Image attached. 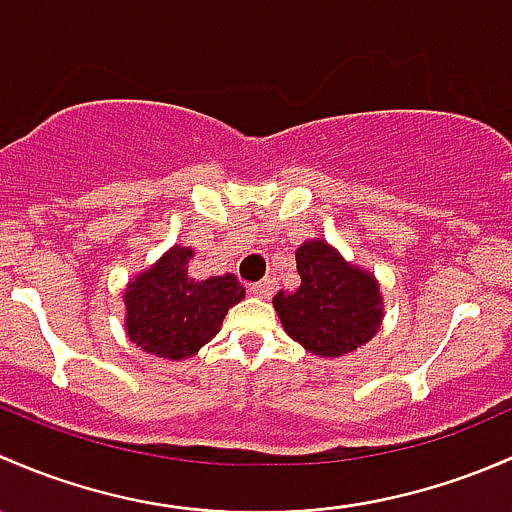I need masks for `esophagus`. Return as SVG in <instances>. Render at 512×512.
Here are the masks:
<instances>
[{
	"mask_svg": "<svg viewBox=\"0 0 512 512\" xmlns=\"http://www.w3.org/2000/svg\"><path fill=\"white\" fill-rule=\"evenodd\" d=\"M276 288H278L276 278H263L261 283H254V286H251V293H254L256 298H268V295L276 293Z\"/></svg>",
	"mask_w": 512,
	"mask_h": 512,
	"instance_id": "34e87169",
	"label": "esophagus"
}]
</instances>
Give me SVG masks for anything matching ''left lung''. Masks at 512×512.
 <instances>
[{"label": "left lung", "instance_id": "left-lung-1", "mask_svg": "<svg viewBox=\"0 0 512 512\" xmlns=\"http://www.w3.org/2000/svg\"><path fill=\"white\" fill-rule=\"evenodd\" d=\"M298 291L273 295L283 330L318 357H342L377 335L382 293L370 271L352 266L325 241H305L295 251Z\"/></svg>", "mask_w": 512, "mask_h": 512}]
</instances>
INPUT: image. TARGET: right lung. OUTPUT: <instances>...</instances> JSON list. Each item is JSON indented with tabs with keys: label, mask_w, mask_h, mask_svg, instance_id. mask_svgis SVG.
Segmentation results:
<instances>
[{
	"label": "right lung",
	"mask_w": 512,
	"mask_h": 512,
	"mask_svg": "<svg viewBox=\"0 0 512 512\" xmlns=\"http://www.w3.org/2000/svg\"><path fill=\"white\" fill-rule=\"evenodd\" d=\"M194 251L172 246L155 266L128 283L125 330L147 355L184 360L219 333L231 305L246 291L234 273L199 278L189 271Z\"/></svg>",
	"instance_id": "obj_1"
}]
</instances>
